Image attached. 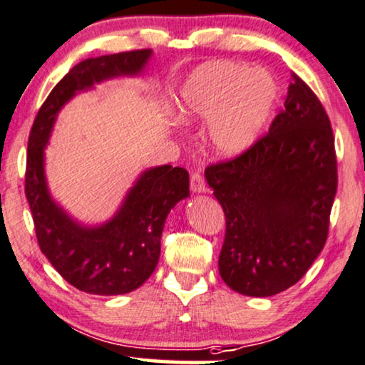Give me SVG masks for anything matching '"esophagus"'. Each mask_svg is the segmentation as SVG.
I'll use <instances>...</instances> for the list:
<instances>
[{
	"instance_id": "34e87169",
	"label": "esophagus",
	"mask_w": 365,
	"mask_h": 365,
	"mask_svg": "<svg viewBox=\"0 0 365 365\" xmlns=\"http://www.w3.org/2000/svg\"><path fill=\"white\" fill-rule=\"evenodd\" d=\"M191 189L194 192H205L206 191L205 178H202L200 169H196V171L191 173Z\"/></svg>"
}]
</instances>
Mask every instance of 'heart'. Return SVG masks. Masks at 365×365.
I'll use <instances>...</instances> for the list:
<instances>
[{
    "mask_svg": "<svg viewBox=\"0 0 365 365\" xmlns=\"http://www.w3.org/2000/svg\"><path fill=\"white\" fill-rule=\"evenodd\" d=\"M278 87L272 75L236 61H212L194 72L181 92L182 117L210 119L217 153L236 155L258 139L272 117Z\"/></svg>",
    "mask_w": 365,
    "mask_h": 365,
    "instance_id": "heart-1",
    "label": "heart"
}]
</instances>
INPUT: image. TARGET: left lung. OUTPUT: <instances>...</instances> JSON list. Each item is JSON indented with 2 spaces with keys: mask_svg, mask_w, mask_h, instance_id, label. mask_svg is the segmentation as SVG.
Here are the masks:
<instances>
[{
  "mask_svg": "<svg viewBox=\"0 0 365 365\" xmlns=\"http://www.w3.org/2000/svg\"><path fill=\"white\" fill-rule=\"evenodd\" d=\"M226 217L220 275L235 292L269 297L300 280L324 250L337 192L330 119L292 72L285 108L233 159L206 168Z\"/></svg>",
  "mask_w": 365,
  "mask_h": 365,
  "instance_id": "1",
  "label": "left lung"
}]
</instances>
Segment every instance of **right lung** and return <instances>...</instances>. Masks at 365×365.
<instances>
[{
	"label": "right lung",
	"instance_id": "right-lung-1",
	"mask_svg": "<svg viewBox=\"0 0 365 365\" xmlns=\"http://www.w3.org/2000/svg\"><path fill=\"white\" fill-rule=\"evenodd\" d=\"M150 53L144 48L80 61L46 97L28 137L25 194L38 245L70 285L93 295L129 293L153 275L165 217L178 201L189 196V174L171 165L149 169L108 223L83 228L50 197L43 174V148L56 113L78 90L110 77L139 73Z\"/></svg>",
	"mask_w": 365,
	"mask_h": 365
}]
</instances>
